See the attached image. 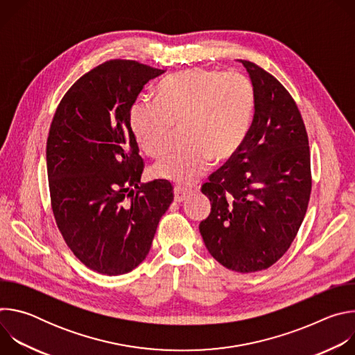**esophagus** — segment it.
I'll return each mask as SVG.
<instances>
[{
	"label": "esophagus",
	"instance_id": "1",
	"mask_svg": "<svg viewBox=\"0 0 355 355\" xmlns=\"http://www.w3.org/2000/svg\"><path fill=\"white\" fill-rule=\"evenodd\" d=\"M191 192H192V191L188 189V188L175 187V188H174V199H175V202H182V200H185V199L189 196Z\"/></svg>",
	"mask_w": 355,
	"mask_h": 355
}]
</instances>
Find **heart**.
Returning a JSON list of instances; mask_svg holds the SVG:
<instances>
[{"instance_id":"obj_1","label":"heart","mask_w":355,"mask_h":355,"mask_svg":"<svg viewBox=\"0 0 355 355\" xmlns=\"http://www.w3.org/2000/svg\"><path fill=\"white\" fill-rule=\"evenodd\" d=\"M157 104L137 101L129 111L130 132L147 156H159L181 123V146L168 150L153 173L182 185L204 174L212 159L223 162L243 146L254 116L256 91L239 73L195 67L164 78Z\"/></svg>"}]
</instances>
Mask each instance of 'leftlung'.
Masks as SVG:
<instances>
[{
    "label": "left lung",
    "mask_w": 355,
    "mask_h": 355,
    "mask_svg": "<svg viewBox=\"0 0 355 355\" xmlns=\"http://www.w3.org/2000/svg\"><path fill=\"white\" fill-rule=\"evenodd\" d=\"M256 91L250 132L200 191L211 200L199 232L211 256L236 272L270 268L306 215L311 150L305 123L286 88L257 64L240 60Z\"/></svg>",
    "instance_id": "8db88e82"
}]
</instances>
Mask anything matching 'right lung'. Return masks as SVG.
Segmentation results:
<instances>
[{"label": "right lung", "instance_id": "right-lung-1", "mask_svg": "<svg viewBox=\"0 0 355 355\" xmlns=\"http://www.w3.org/2000/svg\"><path fill=\"white\" fill-rule=\"evenodd\" d=\"M164 70L110 60L80 77L50 125L46 166L56 225L89 270L122 275L148 254L174 199L167 180L139 184L144 168L129 128L143 87Z\"/></svg>", "mask_w": 355, "mask_h": 355}]
</instances>
